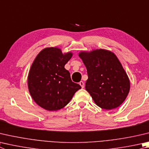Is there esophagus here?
<instances>
[{"label":"esophagus","instance_id":"34e87169","mask_svg":"<svg viewBox=\"0 0 149 149\" xmlns=\"http://www.w3.org/2000/svg\"><path fill=\"white\" fill-rule=\"evenodd\" d=\"M79 85L81 86V88H84V82L83 81H80Z\"/></svg>","mask_w":149,"mask_h":149}]
</instances>
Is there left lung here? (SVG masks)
Returning <instances> with one entry per match:
<instances>
[{
  "label": "left lung",
  "mask_w": 149,
  "mask_h": 149,
  "mask_svg": "<svg viewBox=\"0 0 149 149\" xmlns=\"http://www.w3.org/2000/svg\"><path fill=\"white\" fill-rule=\"evenodd\" d=\"M79 56L87 70L85 89L95 104L106 110L120 106L128 96L130 83L117 56L100 49L81 51Z\"/></svg>",
  "instance_id": "obj_1"
}]
</instances>
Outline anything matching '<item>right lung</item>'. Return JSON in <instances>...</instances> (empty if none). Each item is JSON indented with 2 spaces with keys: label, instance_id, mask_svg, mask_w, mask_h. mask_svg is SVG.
<instances>
[{
  "label": "right lung",
  "instance_id": "obj_1",
  "mask_svg": "<svg viewBox=\"0 0 149 149\" xmlns=\"http://www.w3.org/2000/svg\"><path fill=\"white\" fill-rule=\"evenodd\" d=\"M72 55L71 52L63 54L58 47H47L35 58L29 73L28 88L34 101L44 109H62L81 88L64 68Z\"/></svg>",
  "mask_w": 149,
  "mask_h": 149
}]
</instances>
